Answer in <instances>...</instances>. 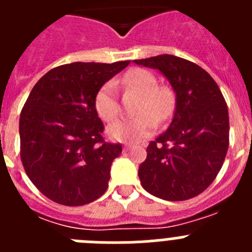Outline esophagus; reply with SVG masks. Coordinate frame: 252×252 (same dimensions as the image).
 <instances>
[{
  "instance_id": "34e87169",
  "label": "esophagus",
  "mask_w": 252,
  "mask_h": 252,
  "mask_svg": "<svg viewBox=\"0 0 252 252\" xmlns=\"http://www.w3.org/2000/svg\"><path fill=\"white\" fill-rule=\"evenodd\" d=\"M131 149H132V145H130V144H125L124 145L125 151H128V150H131Z\"/></svg>"
}]
</instances>
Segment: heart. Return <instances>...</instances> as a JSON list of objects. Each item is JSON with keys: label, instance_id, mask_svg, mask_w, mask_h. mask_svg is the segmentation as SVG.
<instances>
[{"label": "heart", "instance_id": "1", "mask_svg": "<svg viewBox=\"0 0 252 252\" xmlns=\"http://www.w3.org/2000/svg\"><path fill=\"white\" fill-rule=\"evenodd\" d=\"M122 84L141 94L136 107L140 115L116 121L108 127L113 140L124 142H140L150 135L158 121L169 119L174 110V94L165 86H158L157 77L146 69L132 68L125 73ZM94 107L104 121H113L120 115V101L115 81H108L95 93Z\"/></svg>", "mask_w": 252, "mask_h": 252}]
</instances>
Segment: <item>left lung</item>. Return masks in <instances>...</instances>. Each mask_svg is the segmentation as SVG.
Listing matches in <instances>:
<instances>
[{
	"label": "left lung",
	"mask_w": 252,
	"mask_h": 252,
	"mask_svg": "<svg viewBox=\"0 0 252 252\" xmlns=\"http://www.w3.org/2000/svg\"><path fill=\"white\" fill-rule=\"evenodd\" d=\"M133 62L160 70L177 94L170 126L150 141L139 166L141 186L165 201L197 197L216 179L228 150L223 94L203 68L183 58L164 54Z\"/></svg>",
	"instance_id": "8db88e82"
}]
</instances>
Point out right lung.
<instances>
[{"label":"right lung","instance_id":"1","mask_svg":"<svg viewBox=\"0 0 252 252\" xmlns=\"http://www.w3.org/2000/svg\"><path fill=\"white\" fill-rule=\"evenodd\" d=\"M128 63L64 64L31 90L20 115V157L32 184L55 203L83 206L107 190L122 146L104 141L94 97Z\"/></svg>","mask_w":252,"mask_h":252}]
</instances>
